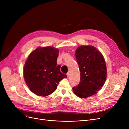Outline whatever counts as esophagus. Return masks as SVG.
<instances>
[{
    "instance_id": "1",
    "label": "esophagus",
    "mask_w": 129,
    "mask_h": 129,
    "mask_svg": "<svg viewBox=\"0 0 129 129\" xmlns=\"http://www.w3.org/2000/svg\"><path fill=\"white\" fill-rule=\"evenodd\" d=\"M67 76H68V77L70 75V72H68L67 73Z\"/></svg>"
}]
</instances>
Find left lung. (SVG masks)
Returning <instances> with one entry per match:
<instances>
[{
	"instance_id": "obj_1",
	"label": "left lung",
	"mask_w": 129,
	"mask_h": 129,
	"mask_svg": "<svg viewBox=\"0 0 129 129\" xmlns=\"http://www.w3.org/2000/svg\"><path fill=\"white\" fill-rule=\"evenodd\" d=\"M80 72V82L73 88L75 94L87 98L96 94L107 79V69L104 58L99 50L91 45L81 46L75 51Z\"/></svg>"
}]
</instances>
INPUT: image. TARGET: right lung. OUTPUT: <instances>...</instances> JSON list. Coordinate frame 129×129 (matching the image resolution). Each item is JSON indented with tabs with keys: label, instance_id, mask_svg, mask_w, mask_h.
Wrapping results in <instances>:
<instances>
[{
	"label": "right lung",
	"instance_id": "1",
	"mask_svg": "<svg viewBox=\"0 0 129 129\" xmlns=\"http://www.w3.org/2000/svg\"><path fill=\"white\" fill-rule=\"evenodd\" d=\"M58 49L39 47L31 52L24 67V77L30 90L38 96H47L55 91L59 82L67 76L57 66Z\"/></svg>",
	"mask_w": 129,
	"mask_h": 129
}]
</instances>
